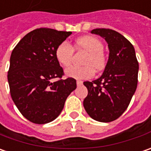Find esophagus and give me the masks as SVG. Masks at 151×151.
<instances>
[{
	"instance_id": "esophagus-1",
	"label": "esophagus",
	"mask_w": 151,
	"mask_h": 151,
	"mask_svg": "<svg viewBox=\"0 0 151 151\" xmlns=\"http://www.w3.org/2000/svg\"><path fill=\"white\" fill-rule=\"evenodd\" d=\"M76 84H77V86H81L83 84V82L81 81H76Z\"/></svg>"
}]
</instances>
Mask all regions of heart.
<instances>
[{
    "mask_svg": "<svg viewBox=\"0 0 151 151\" xmlns=\"http://www.w3.org/2000/svg\"><path fill=\"white\" fill-rule=\"evenodd\" d=\"M77 50H83L87 52L84 60V66L72 65L65 70L69 77L75 79H87L94 74V69L100 71L105 68L106 63V55L103 52V43L97 37L87 35L79 38L75 43ZM74 49L68 42L63 41L55 49V58L60 65L69 66L73 59Z\"/></svg>",
    "mask_w": 151,
    "mask_h": 151,
    "instance_id": "1",
    "label": "heart"
}]
</instances>
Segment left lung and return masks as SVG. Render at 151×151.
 <instances>
[{"mask_svg": "<svg viewBox=\"0 0 151 151\" xmlns=\"http://www.w3.org/2000/svg\"><path fill=\"white\" fill-rule=\"evenodd\" d=\"M91 32L106 40L110 54L101 76L84 82L88 95L83 105L92 119L111 122L118 119L130 104L137 87L139 63L134 46L119 32L106 28Z\"/></svg>", "mask_w": 151, "mask_h": 151, "instance_id": "1", "label": "left lung"}]
</instances>
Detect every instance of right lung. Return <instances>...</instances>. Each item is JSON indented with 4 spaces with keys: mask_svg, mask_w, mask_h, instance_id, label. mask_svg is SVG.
Masks as SVG:
<instances>
[{
    "mask_svg": "<svg viewBox=\"0 0 151 151\" xmlns=\"http://www.w3.org/2000/svg\"><path fill=\"white\" fill-rule=\"evenodd\" d=\"M70 31L39 28L26 34L13 49L7 79L12 100L21 115L35 124H46L57 118L76 81L62 80V67L55 49ZM58 78L55 83L52 78Z\"/></svg>",
    "mask_w": 151,
    "mask_h": 151,
    "instance_id": "obj_1",
    "label": "right lung"
}]
</instances>
